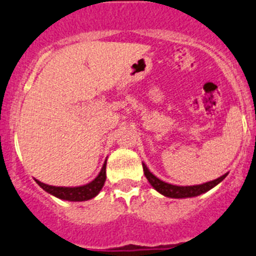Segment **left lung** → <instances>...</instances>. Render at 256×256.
Masks as SVG:
<instances>
[{
	"label": "left lung",
	"instance_id": "1",
	"mask_svg": "<svg viewBox=\"0 0 256 256\" xmlns=\"http://www.w3.org/2000/svg\"><path fill=\"white\" fill-rule=\"evenodd\" d=\"M142 170H144L145 177L148 178L149 183L152 186V188L155 190H158V193L164 195V196L173 198V199H183V198H194L198 196L200 194H204L206 192H208L210 189H212L214 186H216L217 184L221 183L222 180L226 178L228 173H224V176L218 177L217 180H210V182H206L202 184H196V186H174V184H170L164 182V180H158L155 174L150 172V170L148 168L146 164L142 162Z\"/></svg>",
	"mask_w": 256,
	"mask_h": 256
}]
</instances>
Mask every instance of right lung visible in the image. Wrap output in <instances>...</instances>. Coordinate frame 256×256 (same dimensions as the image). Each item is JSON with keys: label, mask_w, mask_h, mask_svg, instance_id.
Here are the masks:
<instances>
[{"label": "right lung", "mask_w": 256, "mask_h": 256, "mask_svg": "<svg viewBox=\"0 0 256 256\" xmlns=\"http://www.w3.org/2000/svg\"><path fill=\"white\" fill-rule=\"evenodd\" d=\"M106 180V161L104 164L102 168H101L100 173L98 174V177L94 180H92L90 183L84 184V186H48L40 180H35L41 188L45 192H48V194L54 195V196L62 200H68V202H86V200L92 199L96 195L100 193V190L102 189L104 184Z\"/></svg>", "instance_id": "right-lung-1"}]
</instances>
